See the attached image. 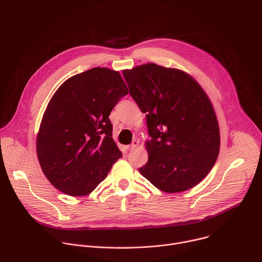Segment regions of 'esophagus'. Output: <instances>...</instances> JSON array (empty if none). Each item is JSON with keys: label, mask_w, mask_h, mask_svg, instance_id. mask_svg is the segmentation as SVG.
I'll return each instance as SVG.
<instances>
[{"label": "esophagus", "mask_w": 262, "mask_h": 262, "mask_svg": "<svg viewBox=\"0 0 262 262\" xmlns=\"http://www.w3.org/2000/svg\"><path fill=\"white\" fill-rule=\"evenodd\" d=\"M138 145H139V141L138 140H134L132 142V144L129 146H127V149H128V150H133V149H135Z\"/></svg>", "instance_id": "1"}]
</instances>
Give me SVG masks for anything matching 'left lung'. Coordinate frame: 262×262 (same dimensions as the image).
I'll list each match as a JSON object with an SVG mask.
<instances>
[{
	"label": "left lung",
	"instance_id": "8db88e82",
	"mask_svg": "<svg viewBox=\"0 0 262 262\" xmlns=\"http://www.w3.org/2000/svg\"><path fill=\"white\" fill-rule=\"evenodd\" d=\"M122 73L130 96L146 113L151 137L140 173L163 192L193 188L211 170L220 150L219 124L207 95L189 74L155 63Z\"/></svg>",
	"mask_w": 262,
	"mask_h": 262
}]
</instances>
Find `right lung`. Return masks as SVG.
<instances>
[{"instance_id":"1","label":"right lung","mask_w":262,"mask_h":262,"mask_svg":"<svg viewBox=\"0 0 262 262\" xmlns=\"http://www.w3.org/2000/svg\"><path fill=\"white\" fill-rule=\"evenodd\" d=\"M127 93L119 72L101 67L76 74L56 91L37 137V157L59 191L90 194L122 157L108 115Z\"/></svg>"}]
</instances>
